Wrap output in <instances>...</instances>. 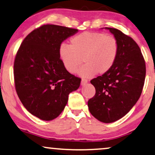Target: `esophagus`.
I'll use <instances>...</instances> for the list:
<instances>
[{
    "label": "esophagus",
    "mask_w": 155,
    "mask_h": 155,
    "mask_svg": "<svg viewBox=\"0 0 155 155\" xmlns=\"http://www.w3.org/2000/svg\"><path fill=\"white\" fill-rule=\"evenodd\" d=\"M87 83V80L86 79H82L81 80V84L82 85H84V84H86Z\"/></svg>",
    "instance_id": "esophagus-1"
}]
</instances>
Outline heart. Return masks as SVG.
<instances>
[{"label":"heart","mask_w":155,"mask_h":155,"mask_svg":"<svg viewBox=\"0 0 155 155\" xmlns=\"http://www.w3.org/2000/svg\"><path fill=\"white\" fill-rule=\"evenodd\" d=\"M70 46L61 44L58 54L63 66L71 73H75L84 62L80 71L84 77H92L96 73L104 75L111 71L117 60L119 45L111 35L85 31L74 36Z\"/></svg>","instance_id":"b5f03b06"}]
</instances>
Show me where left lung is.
I'll return each mask as SVG.
<instances>
[{"instance_id":"obj_1","label":"left lung","mask_w":155,"mask_h":155,"mask_svg":"<svg viewBox=\"0 0 155 155\" xmlns=\"http://www.w3.org/2000/svg\"><path fill=\"white\" fill-rule=\"evenodd\" d=\"M109 29L118 40L119 52L109 73L91 80L96 93L88 100L92 115L103 123L116 121L138 100L145 83V61L137 44L121 31Z\"/></svg>"}]
</instances>
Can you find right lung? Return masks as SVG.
I'll return each instance as SVG.
<instances>
[{
	"mask_svg": "<svg viewBox=\"0 0 155 155\" xmlns=\"http://www.w3.org/2000/svg\"><path fill=\"white\" fill-rule=\"evenodd\" d=\"M77 29L44 25L23 40L14 61L15 87L29 113L44 120L60 115L68 95L80 87L81 79L67 71L58 54L59 47Z\"/></svg>",
	"mask_w": 155,
	"mask_h": 155,
	"instance_id": "1",
	"label": "right lung"
}]
</instances>
